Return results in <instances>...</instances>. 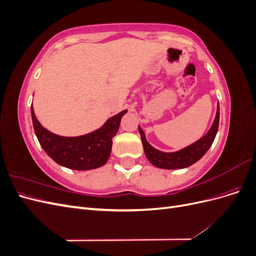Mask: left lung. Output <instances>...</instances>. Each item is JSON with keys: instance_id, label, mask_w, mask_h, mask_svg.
<instances>
[{"instance_id": "8db88e82", "label": "left lung", "mask_w": 256, "mask_h": 256, "mask_svg": "<svg viewBox=\"0 0 256 256\" xmlns=\"http://www.w3.org/2000/svg\"><path fill=\"white\" fill-rule=\"evenodd\" d=\"M219 118H220V109L218 104V109H216V118L212 128L209 129L208 132L200 138L198 141L191 144L190 146L186 147V148L178 150L175 152H160L146 141L145 134L141 127L138 126V132L141 134L143 148L147 159L150 160V164L154 166L160 168H166V170H175V168H184L192 166L196 164L198 160L202 158L205 152L209 150L212 146L216 134L218 132L219 128Z\"/></svg>"}]
</instances>
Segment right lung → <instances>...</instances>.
Returning a JSON list of instances; mask_svg holds the SVG:
<instances>
[{"instance_id":"1","label":"right lung","mask_w":256,"mask_h":256,"mask_svg":"<svg viewBox=\"0 0 256 256\" xmlns=\"http://www.w3.org/2000/svg\"><path fill=\"white\" fill-rule=\"evenodd\" d=\"M32 120L36 136L44 150L56 164L72 170H92L102 166L110 157L112 138L118 134L120 120L127 110L106 120L104 125L92 132L74 138L54 134L44 128L30 106Z\"/></svg>"}]
</instances>
